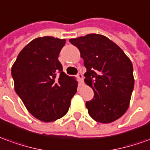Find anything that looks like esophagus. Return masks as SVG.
<instances>
[{
  "label": "esophagus",
  "instance_id": "34e87169",
  "mask_svg": "<svg viewBox=\"0 0 150 150\" xmlns=\"http://www.w3.org/2000/svg\"><path fill=\"white\" fill-rule=\"evenodd\" d=\"M77 77H78L79 80L80 82L82 83L83 82V76L82 73H81V72H79L78 75H77Z\"/></svg>",
  "mask_w": 150,
  "mask_h": 150
}]
</instances>
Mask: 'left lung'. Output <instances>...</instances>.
<instances>
[{
  "mask_svg": "<svg viewBox=\"0 0 150 150\" xmlns=\"http://www.w3.org/2000/svg\"><path fill=\"white\" fill-rule=\"evenodd\" d=\"M76 46L87 69L84 81L94 97L86 102L95 121L109 123L124 115L129 107L134 88L133 67L119 46L106 36L88 34L70 39Z\"/></svg>",
  "mask_w": 150,
  "mask_h": 150,
  "instance_id": "obj_1",
  "label": "left lung"
}]
</instances>
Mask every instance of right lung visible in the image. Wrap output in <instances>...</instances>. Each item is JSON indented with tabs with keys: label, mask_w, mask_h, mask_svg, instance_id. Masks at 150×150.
<instances>
[{
	"label": "right lung",
	"mask_w": 150,
	"mask_h": 150,
	"mask_svg": "<svg viewBox=\"0 0 150 150\" xmlns=\"http://www.w3.org/2000/svg\"><path fill=\"white\" fill-rule=\"evenodd\" d=\"M65 39L44 36L24 47L11 74L15 92L31 115L43 122H53L67 113L78 83L62 71L58 61Z\"/></svg>",
	"instance_id": "obj_1"
}]
</instances>
